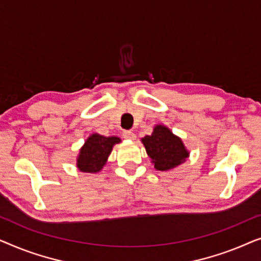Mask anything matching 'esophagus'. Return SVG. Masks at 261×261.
<instances>
[{"mask_svg": "<svg viewBox=\"0 0 261 261\" xmlns=\"http://www.w3.org/2000/svg\"><path fill=\"white\" fill-rule=\"evenodd\" d=\"M122 135L124 139H127V140H135V134L132 130H124Z\"/></svg>", "mask_w": 261, "mask_h": 261, "instance_id": "1", "label": "esophagus"}]
</instances>
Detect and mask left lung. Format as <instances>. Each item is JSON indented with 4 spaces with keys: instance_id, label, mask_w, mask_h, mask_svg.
I'll list each match as a JSON object with an SVG mask.
<instances>
[{
    "instance_id": "left-lung-1",
    "label": "left lung",
    "mask_w": 261,
    "mask_h": 261,
    "mask_svg": "<svg viewBox=\"0 0 261 261\" xmlns=\"http://www.w3.org/2000/svg\"><path fill=\"white\" fill-rule=\"evenodd\" d=\"M141 142L152 164H154V169L158 171L172 170L190 155L181 139L164 124H155L152 134L142 138Z\"/></svg>"
}]
</instances>
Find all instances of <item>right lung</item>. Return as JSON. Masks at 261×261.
<instances>
[{
  "instance_id": "right-lung-1",
  "label": "right lung",
  "mask_w": 261,
  "mask_h": 261,
  "mask_svg": "<svg viewBox=\"0 0 261 261\" xmlns=\"http://www.w3.org/2000/svg\"><path fill=\"white\" fill-rule=\"evenodd\" d=\"M121 142L119 137H105L94 133L85 140L77 155V167L81 172L97 173L107 164L113 147Z\"/></svg>"
}]
</instances>
